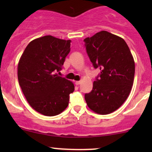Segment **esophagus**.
I'll return each mask as SVG.
<instances>
[{
  "instance_id": "obj_1",
  "label": "esophagus",
  "mask_w": 152,
  "mask_h": 152,
  "mask_svg": "<svg viewBox=\"0 0 152 152\" xmlns=\"http://www.w3.org/2000/svg\"><path fill=\"white\" fill-rule=\"evenodd\" d=\"M75 84H76V85H79L81 84V81H76V82H75Z\"/></svg>"
}]
</instances>
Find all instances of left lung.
<instances>
[{
    "mask_svg": "<svg viewBox=\"0 0 152 152\" xmlns=\"http://www.w3.org/2000/svg\"><path fill=\"white\" fill-rule=\"evenodd\" d=\"M84 41L93 67L101 70L92 91L85 95V101L95 113L110 114L123 104L131 92L134 59L124 39L106 31Z\"/></svg>",
    "mask_w": 152,
    "mask_h": 152,
    "instance_id": "left-lung-1",
    "label": "left lung"
}]
</instances>
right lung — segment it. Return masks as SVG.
I'll return each instance as SVG.
<instances>
[{
	"label": "right lung",
	"instance_id": "1",
	"mask_svg": "<svg viewBox=\"0 0 152 152\" xmlns=\"http://www.w3.org/2000/svg\"><path fill=\"white\" fill-rule=\"evenodd\" d=\"M70 42L50 35L42 37L29 42L20 59L19 85L31 107L44 115L63 112L74 91L73 82L57 74L70 52Z\"/></svg>",
	"mask_w": 152,
	"mask_h": 152
}]
</instances>
